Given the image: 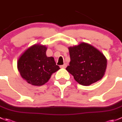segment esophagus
Instances as JSON below:
<instances>
[{
  "instance_id": "34e87169",
  "label": "esophagus",
  "mask_w": 122,
  "mask_h": 122,
  "mask_svg": "<svg viewBox=\"0 0 122 122\" xmlns=\"http://www.w3.org/2000/svg\"><path fill=\"white\" fill-rule=\"evenodd\" d=\"M66 67H67V64H64L62 65V66H60V67H61V68H65Z\"/></svg>"
}]
</instances>
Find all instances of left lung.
Masks as SVG:
<instances>
[{
    "label": "left lung",
    "mask_w": 122,
    "mask_h": 122,
    "mask_svg": "<svg viewBox=\"0 0 122 122\" xmlns=\"http://www.w3.org/2000/svg\"><path fill=\"white\" fill-rule=\"evenodd\" d=\"M68 50L70 62L66 70L77 82L89 86L102 79L107 68V59L102 52L84 42L69 47Z\"/></svg>",
    "instance_id": "1"
}]
</instances>
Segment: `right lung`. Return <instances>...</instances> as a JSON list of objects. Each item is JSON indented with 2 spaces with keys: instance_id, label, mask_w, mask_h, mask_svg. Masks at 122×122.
I'll return each instance as SVG.
<instances>
[{
  "instance_id": "1",
  "label": "right lung",
  "mask_w": 122,
  "mask_h": 122,
  "mask_svg": "<svg viewBox=\"0 0 122 122\" xmlns=\"http://www.w3.org/2000/svg\"><path fill=\"white\" fill-rule=\"evenodd\" d=\"M47 47L40 44L28 48L19 58L17 67L21 77L35 86L45 85L52 73L60 69L52 56L46 54Z\"/></svg>"
}]
</instances>
